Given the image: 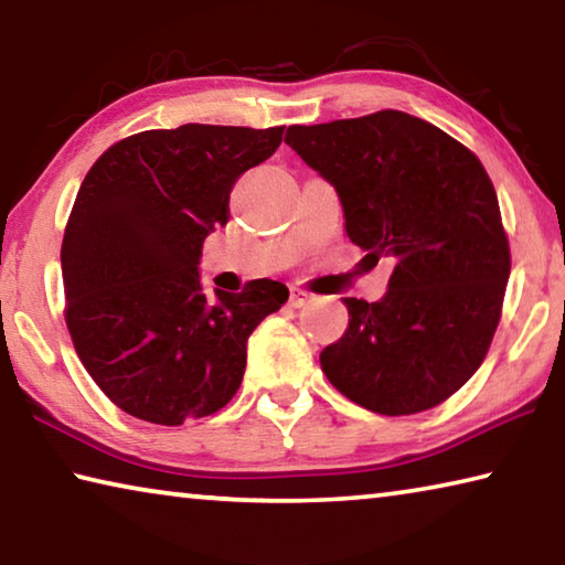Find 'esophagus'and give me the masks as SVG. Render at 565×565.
Here are the masks:
<instances>
[{
  "instance_id": "1",
  "label": "esophagus",
  "mask_w": 565,
  "mask_h": 565,
  "mask_svg": "<svg viewBox=\"0 0 565 565\" xmlns=\"http://www.w3.org/2000/svg\"><path fill=\"white\" fill-rule=\"evenodd\" d=\"M311 301H313L311 294H306L301 289H291V296H289L291 309H303V306H309Z\"/></svg>"
}]
</instances>
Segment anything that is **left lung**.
I'll use <instances>...</instances> for the list:
<instances>
[{
    "instance_id": "obj_1",
    "label": "left lung",
    "mask_w": 565,
    "mask_h": 565,
    "mask_svg": "<svg viewBox=\"0 0 565 565\" xmlns=\"http://www.w3.org/2000/svg\"><path fill=\"white\" fill-rule=\"evenodd\" d=\"M284 141L337 189L351 242L394 262L379 301L343 299L349 327L321 351L323 374L384 416L438 406L481 366L511 274L483 164L396 109L289 127Z\"/></svg>"
}]
</instances>
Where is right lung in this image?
Here are the masks:
<instances>
[{
  "label": "right lung",
  "mask_w": 565,
  "mask_h": 565,
  "mask_svg": "<svg viewBox=\"0 0 565 565\" xmlns=\"http://www.w3.org/2000/svg\"><path fill=\"white\" fill-rule=\"evenodd\" d=\"M284 127L184 124L121 139L84 177L62 242L66 327L84 369L121 411L179 426L242 386L246 341L289 299L281 281L204 291V238Z\"/></svg>",
  "instance_id": "1"
}]
</instances>
